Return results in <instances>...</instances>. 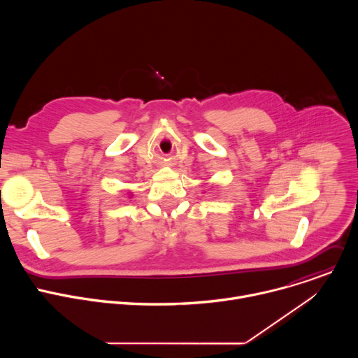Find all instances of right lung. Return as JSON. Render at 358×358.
I'll return each mask as SVG.
<instances>
[{
  "label": "right lung",
  "mask_w": 358,
  "mask_h": 358,
  "mask_svg": "<svg viewBox=\"0 0 358 358\" xmlns=\"http://www.w3.org/2000/svg\"><path fill=\"white\" fill-rule=\"evenodd\" d=\"M129 194H130V192H129ZM129 196H131V195H129Z\"/></svg>",
  "instance_id": "right-lung-1"
}]
</instances>
